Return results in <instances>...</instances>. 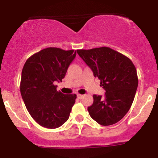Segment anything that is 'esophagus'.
Returning a JSON list of instances; mask_svg holds the SVG:
<instances>
[{"mask_svg": "<svg viewBox=\"0 0 158 158\" xmlns=\"http://www.w3.org/2000/svg\"><path fill=\"white\" fill-rule=\"evenodd\" d=\"M82 97H83V95H81V94H77L78 99H81Z\"/></svg>", "mask_w": 158, "mask_h": 158, "instance_id": "esophagus-1", "label": "esophagus"}]
</instances>
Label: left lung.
<instances>
[{
	"label": "left lung",
	"instance_id": "obj_1",
	"mask_svg": "<svg viewBox=\"0 0 158 158\" xmlns=\"http://www.w3.org/2000/svg\"><path fill=\"white\" fill-rule=\"evenodd\" d=\"M77 53L100 80L104 97L94 95L88 110L102 126H110L123 118L131 108L138 85L137 70L131 59L107 47L77 50Z\"/></svg>",
	"mask_w": 158,
	"mask_h": 158
}]
</instances>
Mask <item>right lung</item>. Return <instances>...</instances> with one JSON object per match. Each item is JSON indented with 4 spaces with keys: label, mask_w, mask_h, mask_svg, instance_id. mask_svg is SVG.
<instances>
[{
    "label": "right lung",
    "mask_w": 158,
    "mask_h": 158,
    "mask_svg": "<svg viewBox=\"0 0 158 158\" xmlns=\"http://www.w3.org/2000/svg\"><path fill=\"white\" fill-rule=\"evenodd\" d=\"M76 54L73 50L45 48L30 56L23 65L21 97L31 117L42 127L59 128L69 118L77 95L57 91L55 82L64 79Z\"/></svg>",
    "instance_id": "right-lung-1"
}]
</instances>
